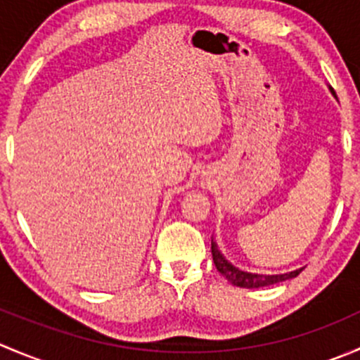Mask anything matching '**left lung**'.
<instances>
[{
    "mask_svg": "<svg viewBox=\"0 0 360 360\" xmlns=\"http://www.w3.org/2000/svg\"><path fill=\"white\" fill-rule=\"evenodd\" d=\"M210 249H212V259L216 264L217 271L223 275L224 278H228V282H231L233 285L245 289H257V288H266V285L278 284V282L289 281V278L297 277V275L303 271V268H297L294 271H288V274L281 275H263V274H249V271L238 270L237 266L230 263L223 254L217 249L216 242H210Z\"/></svg>",
    "mask_w": 360,
    "mask_h": 360,
    "instance_id": "8db88e82",
    "label": "left lung"
}]
</instances>
